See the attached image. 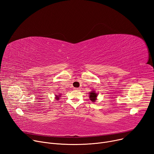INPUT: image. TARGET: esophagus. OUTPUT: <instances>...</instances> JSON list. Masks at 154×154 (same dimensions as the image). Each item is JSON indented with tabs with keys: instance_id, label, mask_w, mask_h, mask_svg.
<instances>
[{
	"instance_id": "34e87169",
	"label": "esophagus",
	"mask_w": 154,
	"mask_h": 154,
	"mask_svg": "<svg viewBox=\"0 0 154 154\" xmlns=\"http://www.w3.org/2000/svg\"><path fill=\"white\" fill-rule=\"evenodd\" d=\"M74 90H75V91H79L80 89L79 88H74Z\"/></svg>"
}]
</instances>
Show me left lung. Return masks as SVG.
Listing matches in <instances>:
<instances>
[{"label":"left lung","mask_w":154,"mask_h":154,"mask_svg":"<svg viewBox=\"0 0 154 154\" xmlns=\"http://www.w3.org/2000/svg\"><path fill=\"white\" fill-rule=\"evenodd\" d=\"M97 94H96L95 91H93L89 93V99L92 102H95V100H97Z\"/></svg>","instance_id":"obj_1"}]
</instances>
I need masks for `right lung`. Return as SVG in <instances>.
Wrapping results in <instances>:
<instances>
[{
	"label": "right lung",
	"instance_id": "obj_1",
	"mask_svg": "<svg viewBox=\"0 0 154 154\" xmlns=\"http://www.w3.org/2000/svg\"><path fill=\"white\" fill-rule=\"evenodd\" d=\"M60 96H61V95H55V99H57V100H59V98L60 97Z\"/></svg>",
	"mask_w": 154,
	"mask_h": 154
}]
</instances>
